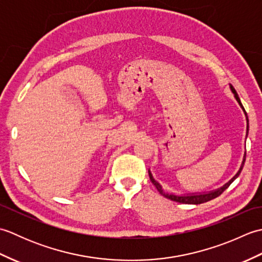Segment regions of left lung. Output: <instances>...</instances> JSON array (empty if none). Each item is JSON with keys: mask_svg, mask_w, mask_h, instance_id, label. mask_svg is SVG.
Here are the masks:
<instances>
[{"mask_svg": "<svg viewBox=\"0 0 262 262\" xmlns=\"http://www.w3.org/2000/svg\"><path fill=\"white\" fill-rule=\"evenodd\" d=\"M230 89H231V91L233 92V94H234V97H235V99H236V101L238 102V104L241 105V108L243 109L244 114H246V116H247L246 110H244V108H243V105H242V103H241V100H240V98H238L237 93H236V91H235V89L233 88L231 84H230ZM247 122H248V124H247V136H248V132H249V119H248V116H247ZM244 162H246V153H244V157H243L242 164H241V166H240V170L237 171V173H236L234 177H233L232 179H231L229 182H226L223 187H221V188H219V189H216V190L209 191V192H203V193L174 194V193H171V192H166V191H164V189L162 188V186H161L160 183H159L157 180L154 179L153 176H152V173H151V171H149V170H148V174H149V179H151V181H152L153 185H154L155 187H157L158 191H159L161 194H162V196H164L165 198L173 200V202H177V203H181V204L198 205V204H203V203H206V202H209V200L214 199V198H216V197H219L221 193H223V191H224V190H226V189L229 188V186L231 185V183L236 179V178L238 177V174L241 173V171H242V169H243V165H244Z\"/></svg>", "mask_w": 262, "mask_h": 262, "instance_id": "obj_1", "label": "left lung"}]
</instances>
